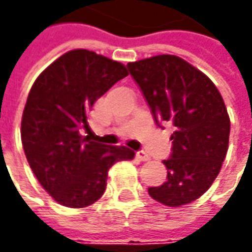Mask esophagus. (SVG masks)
<instances>
[{"label":"esophagus","mask_w":252,"mask_h":252,"mask_svg":"<svg viewBox=\"0 0 252 252\" xmlns=\"http://www.w3.org/2000/svg\"><path fill=\"white\" fill-rule=\"evenodd\" d=\"M136 157H137V160L139 161H149V158H150V157H149V154L143 150L137 151V153H136Z\"/></svg>","instance_id":"esophagus-1"}]
</instances>
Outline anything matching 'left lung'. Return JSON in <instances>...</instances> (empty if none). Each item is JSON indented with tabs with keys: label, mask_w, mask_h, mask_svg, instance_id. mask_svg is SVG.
Wrapping results in <instances>:
<instances>
[{
	"label": "left lung",
	"mask_w": 252,
	"mask_h": 252,
	"mask_svg": "<svg viewBox=\"0 0 252 252\" xmlns=\"http://www.w3.org/2000/svg\"><path fill=\"white\" fill-rule=\"evenodd\" d=\"M156 123H171L172 153L162 162L167 181L149 188L165 206L179 208L200 198L226 158L230 118L224 101L208 75L178 56L160 54L127 64Z\"/></svg>",
	"instance_id": "left-lung-1"
}]
</instances>
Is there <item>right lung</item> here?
I'll list each match as a JSON object with an SVG mask.
<instances>
[{
  "label": "right lung",
  "mask_w": 252,
  "mask_h": 252,
  "mask_svg": "<svg viewBox=\"0 0 252 252\" xmlns=\"http://www.w3.org/2000/svg\"><path fill=\"white\" fill-rule=\"evenodd\" d=\"M127 74L119 62L75 49L32 85L21 123L22 146L34 177L60 205H92L103 195L112 165L134 158L125 146H105L81 134L95 101Z\"/></svg>",
  "instance_id": "add662e5"
}]
</instances>
